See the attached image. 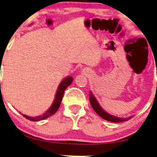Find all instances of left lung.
I'll return each mask as SVG.
<instances>
[{"mask_svg": "<svg viewBox=\"0 0 157 157\" xmlns=\"http://www.w3.org/2000/svg\"><path fill=\"white\" fill-rule=\"evenodd\" d=\"M89 101L90 104H91L92 108L94 109V110L96 111V113H98V115L100 116L101 117L103 118V119L105 120H107V121H111V122H123L128 121V119H130L132 117L126 118V119H124V118H119L117 117H114V116L109 114L108 113H106V111L103 110L101 107L99 106L97 101H96V98L94 97L91 91L89 92Z\"/></svg>", "mask_w": 157, "mask_h": 157, "instance_id": "obj_1", "label": "left lung"}]
</instances>
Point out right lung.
<instances>
[{
    "label": "right lung",
    "mask_w": 157,
    "mask_h": 157,
    "mask_svg": "<svg viewBox=\"0 0 157 157\" xmlns=\"http://www.w3.org/2000/svg\"><path fill=\"white\" fill-rule=\"evenodd\" d=\"M72 81H73V77H71V76H68L67 78H64L63 80L61 81V83H60L59 88H58V91L56 92V94L55 100L53 103L52 106H51V108L49 109L46 113H44V114L41 116H38V117H28V116L24 115V114H22V115L25 118H26L27 119L30 120V121H40V120L47 119V118L50 117L51 116L54 114V113L57 111L58 109H59L60 105H61L64 91H65L66 88H67L68 86L71 85V83H72Z\"/></svg>",
    "instance_id": "right-lung-1"
}]
</instances>
